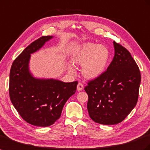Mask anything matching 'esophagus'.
Segmentation results:
<instances>
[{
	"label": "esophagus",
	"instance_id": "34e87169",
	"mask_svg": "<svg viewBox=\"0 0 150 150\" xmlns=\"http://www.w3.org/2000/svg\"><path fill=\"white\" fill-rule=\"evenodd\" d=\"M83 88H84V86H83V84L81 83H79L78 84V86H77V90H78V91H81L83 90Z\"/></svg>",
	"mask_w": 150,
	"mask_h": 150
}]
</instances>
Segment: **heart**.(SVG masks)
<instances>
[{
    "mask_svg": "<svg viewBox=\"0 0 150 150\" xmlns=\"http://www.w3.org/2000/svg\"><path fill=\"white\" fill-rule=\"evenodd\" d=\"M110 52L103 45L86 42L77 47L71 55L72 62L82 66L81 74L84 78L93 80L99 78L104 72L110 61ZM72 71V67L69 66Z\"/></svg>",
    "mask_w": 150,
    "mask_h": 150,
    "instance_id": "1",
    "label": "heart"
}]
</instances>
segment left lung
Here are the masks:
<instances>
[{
    "label": "left lung",
    "instance_id": "obj_1",
    "mask_svg": "<svg viewBox=\"0 0 150 150\" xmlns=\"http://www.w3.org/2000/svg\"><path fill=\"white\" fill-rule=\"evenodd\" d=\"M115 55L107 71L88 83L87 108L90 118L104 125L122 122L136 106L141 74L126 48L114 42Z\"/></svg>",
    "mask_w": 150,
    "mask_h": 150
}]
</instances>
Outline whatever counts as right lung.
<instances>
[{
	"instance_id": "right-lung-1",
	"label": "right lung",
	"mask_w": 150,
	"mask_h": 150,
	"mask_svg": "<svg viewBox=\"0 0 150 150\" xmlns=\"http://www.w3.org/2000/svg\"><path fill=\"white\" fill-rule=\"evenodd\" d=\"M54 38L35 40L13 62L9 75V95L19 114L28 123L47 127L60 118L66 102L76 91L78 81L64 83L54 78H36L30 70L31 55Z\"/></svg>"
}]
</instances>
